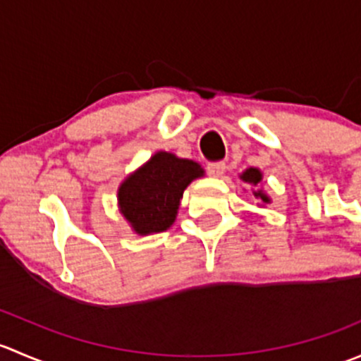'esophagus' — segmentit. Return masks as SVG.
Returning <instances> with one entry per match:
<instances>
[{"instance_id":"obj_1","label":"esophagus","mask_w":361,"mask_h":361,"mask_svg":"<svg viewBox=\"0 0 361 361\" xmlns=\"http://www.w3.org/2000/svg\"><path fill=\"white\" fill-rule=\"evenodd\" d=\"M207 173H209V176L213 178H220L221 174L225 173V164L224 162H209L207 164Z\"/></svg>"}]
</instances>
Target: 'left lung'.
Returning <instances> with one entry per match:
<instances>
[{
  "mask_svg": "<svg viewBox=\"0 0 361 361\" xmlns=\"http://www.w3.org/2000/svg\"><path fill=\"white\" fill-rule=\"evenodd\" d=\"M239 178H241L245 183L251 185V187H258V185L262 183V178H264V174H262V171L258 169V167H248V169L243 171V173L239 174ZM253 195L257 199H260V201L264 204L271 202V197H269V195L265 194L262 188H257V190H253Z\"/></svg>",
  "mask_w": 361,
  "mask_h": 361,
  "instance_id": "1",
  "label": "left lung"
}]
</instances>
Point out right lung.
<instances>
[{"instance_id": "right-lung-1", "label": "right lung", "mask_w": 361, "mask_h": 361, "mask_svg": "<svg viewBox=\"0 0 361 361\" xmlns=\"http://www.w3.org/2000/svg\"><path fill=\"white\" fill-rule=\"evenodd\" d=\"M201 176V164L160 150L120 183L118 211L137 235L167 231L176 220L185 188Z\"/></svg>"}]
</instances>
